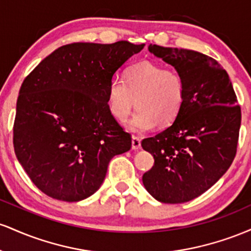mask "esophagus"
Returning a JSON list of instances; mask_svg holds the SVG:
<instances>
[{"instance_id":"obj_1","label":"esophagus","mask_w":251,"mask_h":251,"mask_svg":"<svg viewBox=\"0 0 251 251\" xmlns=\"http://www.w3.org/2000/svg\"><path fill=\"white\" fill-rule=\"evenodd\" d=\"M132 149H133V150H139L140 149V139L138 137H135V135L132 137Z\"/></svg>"}]
</instances>
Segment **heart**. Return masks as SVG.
Listing matches in <instances>:
<instances>
[{
	"label": "heart",
	"instance_id": "b5f03b06",
	"mask_svg": "<svg viewBox=\"0 0 251 251\" xmlns=\"http://www.w3.org/2000/svg\"><path fill=\"white\" fill-rule=\"evenodd\" d=\"M185 80L175 68L142 61L125 72L124 80L114 76L107 88V107L118 122H125L134 106L137 111L127 127L145 132L154 125L174 123L185 101Z\"/></svg>",
	"mask_w": 251,
	"mask_h": 251
}]
</instances>
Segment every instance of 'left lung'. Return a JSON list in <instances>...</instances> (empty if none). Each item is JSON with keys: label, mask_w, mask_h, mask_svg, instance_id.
I'll return each instance as SVG.
<instances>
[{"label": "left lung", "mask_w": 251, "mask_h": 251, "mask_svg": "<svg viewBox=\"0 0 251 251\" xmlns=\"http://www.w3.org/2000/svg\"><path fill=\"white\" fill-rule=\"evenodd\" d=\"M185 80V101L175 123L142 142L154 164L145 189L162 203H185L226 172L237 152L241 107L229 75L215 59L195 50L150 45Z\"/></svg>", "instance_id": "obj_1"}]
</instances>
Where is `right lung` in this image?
Segmentation results:
<instances>
[{"mask_svg": "<svg viewBox=\"0 0 251 251\" xmlns=\"http://www.w3.org/2000/svg\"><path fill=\"white\" fill-rule=\"evenodd\" d=\"M143 45L74 42L25 76L13 127L15 154L43 194L65 201L93 195L109 160L128 151L131 134L107 107L109 81Z\"/></svg>", "mask_w": 251, "mask_h": 251, "instance_id": "1", "label": "right lung"}]
</instances>
